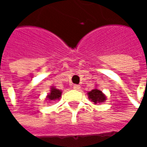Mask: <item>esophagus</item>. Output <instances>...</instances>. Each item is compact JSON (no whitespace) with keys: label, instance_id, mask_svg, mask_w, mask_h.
Listing matches in <instances>:
<instances>
[{"label":"esophagus","instance_id":"obj_1","mask_svg":"<svg viewBox=\"0 0 147 147\" xmlns=\"http://www.w3.org/2000/svg\"><path fill=\"white\" fill-rule=\"evenodd\" d=\"M73 88L75 90H79L80 88H81V87H80V85H77V84H75L73 86Z\"/></svg>","mask_w":147,"mask_h":147}]
</instances>
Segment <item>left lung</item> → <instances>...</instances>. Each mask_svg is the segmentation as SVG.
<instances>
[{
  "label": "left lung",
  "mask_w": 147,
  "mask_h": 147,
  "mask_svg": "<svg viewBox=\"0 0 147 147\" xmlns=\"http://www.w3.org/2000/svg\"><path fill=\"white\" fill-rule=\"evenodd\" d=\"M89 99H91V101L96 104V103L102 102L105 100V97L102 94V92L99 89H94L90 92L88 93Z\"/></svg>",
  "instance_id": "obj_1"
}]
</instances>
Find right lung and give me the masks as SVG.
Returning a JSON list of instances; mask_svg holds the SVG:
<instances>
[{"label": "right lung", "mask_w": 147, "mask_h": 147, "mask_svg": "<svg viewBox=\"0 0 147 147\" xmlns=\"http://www.w3.org/2000/svg\"><path fill=\"white\" fill-rule=\"evenodd\" d=\"M61 93H62V92H61L60 90L53 88L51 89V92H50V94H48L47 98H48V100H55L56 99L60 98Z\"/></svg>", "instance_id": "1"}]
</instances>
